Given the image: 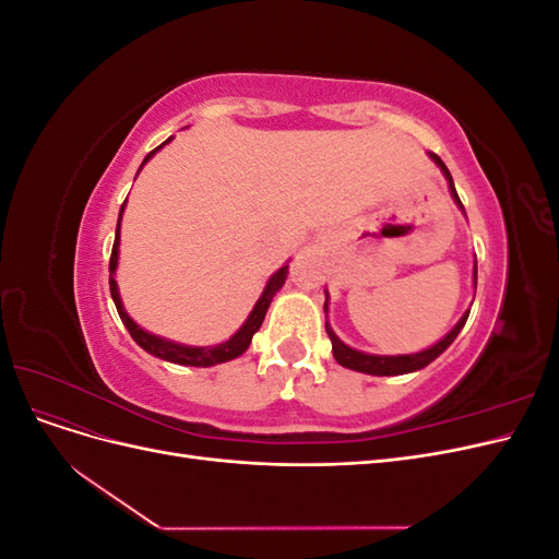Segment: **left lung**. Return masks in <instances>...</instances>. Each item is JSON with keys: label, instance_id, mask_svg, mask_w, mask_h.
I'll use <instances>...</instances> for the list:
<instances>
[{"label": "left lung", "instance_id": "1", "mask_svg": "<svg viewBox=\"0 0 559 559\" xmlns=\"http://www.w3.org/2000/svg\"><path fill=\"white\" fill-rule=\"evenodd\" d=\"M431 158L436 160V165L441 167L443 175L448 177L450 191H452V198L456 200V205H460V207L464 210L460 195H456V191H454L452 175H450V170L445 167V163H443L441 158H438L436 154H431ZM473 277H478V270H476V273H473ZM324 310L329 312V296H326V302H324ZM466 319H468V312L460 319V324H456V326L443 337L441 343H436L433 347H429V349H425V352H417V354H401V357H376V354H364V352L352 349V347H347L345 343H341V337H337V335L333 333V329L329 326V321H326V333H329L331 345H333V357H335V361L341 364V366L352 368V370H359V373H368V376H403V373H413V370L425 368V366H429L436 357H441V354L452 345L454 337L460 335L462 326L466 324Z\"/></svg>", "mask_w": 559, "mask_h": 559}]
</instances>
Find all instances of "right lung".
I'll use <instances>...</instances> for the list:
<instances>
[{"label":"right lung","instance_id":"obj_1","mask_svg":"<svg viewBox=\"0 0 559 559\" xmlns=\"http://www.w3.org/2000/svg\"><path fill=\"white\" fill-rule=\"evenodd\" d=\"M163 146V144H160ZM156 146L151 154H146L144 163L156 154V151L160 148ZM142 163V165H144ZM126 205V202H123ZM123 205H121V214H123ZM121 214H118V224H116V238H114V249H111V259H109V292H111V298H114V306L118 310V317H121L123 326L128 329V333L132 335V341L138 343L142 349H146L148 354H154V357L158 359H165L170 364H179V366H198V368H207V366H214V364H224V361H230L235 357H240V354L249 347L253 333H257L263 324L265 319V312L270 308V300H273V296L282 289V284L286 280V273H289V265L280 267L277 273L270 277L265 292L261 294L259 302L253 306L251 314L247 317V321L242 324V329L235 333L230 341L222 343V345H214V347H186V345H177V343H170V341H163V337L158 335H151L146 333L144 329H140L134 321L126 314L123 310V302H121V296H118V289H116V280H114V273H116V263H118V228H121Z\"/></svg>","mask_w":559,"mask_h":559}]
</instances>
